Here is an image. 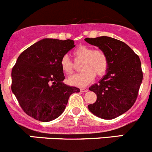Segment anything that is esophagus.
Here are the masks:
<instances>
[{"mask_svg": "<svg viewBox=\"0 0 152 152\" xmlns=\"http://www.w3.org/2000/svg\"><path fill=\"white\" fill-rule=\"evenodd\" d=\"M80 91L81 92H87L88 90V88H83L80 89Z\"/></svg>", "mask_w": 152, "mask_h": 152, "instance_id": "1", "label": "esophagus"}]
</instances>
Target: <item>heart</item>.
Here are the masks:
<instances>
[{"label":"heart","mask_w":152,"mask_h":152,"mask_svg":"<svg viewBox=\"0 0 152 152\" xmlns=\"http://www.w3.org/2000/svg\"><path fill=\"white\" fill-rule=\"evenodd\" d=\"M74 55L77 60L83 61L82 72L68 78L67 83L76 87H85L93 82L95 76L99 77L104 76L108 69V58L101 50H94L88 46H79L74 50ZM61 69L66 74L73 73L74 66L66 55H64L61 60Z\"/></svg>","instance_id":"obj_1"}]
</instances>
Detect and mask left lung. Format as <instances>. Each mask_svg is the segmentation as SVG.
I'll use <instances>...</instances> for the list:
<instances>
[{
    "label": "left lung",
    "mask_w": 152,
    "mask_h": 152,
    "mask_svg": "<svg viewBox=\"0 0 152 152\" xmlns=\"http://www.w3.org/2000/svg\"><path fill=\"white\" fill-rule=\"evenodd\" d=\"M85 40L105 52L109 61L106 75L89 88L97 94V100L88 108L100 118H115L137 100L143 76L140 59L130 46L115 38L103 36Z\"/></svg>",
    "instance_id": "8db88e82"
}]
</instances>
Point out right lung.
<instances>
[{"instance_id":"obj_1","label":"right lung","mask_w":152,"mask_h":152,"mask_svg":"<svg viewBox=\"0 0 152 152\" xmlns=\"http://www.w3.org/2000/svg\"><path fill=\"white\" fill-rule=\"evenodd\" d=\"M75 46L72 39L45 38L25 49L12 69V93L26 114L48 122L64 111L69 97L79 92L63 83L61 60Z\"/></svg>"}]
</instances>
